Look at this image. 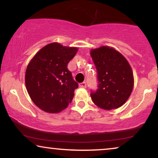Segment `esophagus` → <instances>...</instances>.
<instances>
[{"mask_svg":"<svg viewBox=\"0 0 158 158\" xmlns=\"http://www.w3.org/2000/svg\"><path fill=\"white\" fill-rule=\"evenodd\" d=\"M79 86L81 88H86V83H85V82H83V83H81L79 84Z\"/></svg>","mask_w":158,"mask_h":158,"instance_id":"34e87169","label":"esophagus"}]
</instances>
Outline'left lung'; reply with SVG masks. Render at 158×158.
<instances>
[{
	"label": "left lung",
	"instance_id": "1",
	"mask_svg": "<svg viewBox=\"0 0 158 158\" xmlns=\"http://www.w3.org/2000/svg\"><path fill=\"white\" fill-rule=\"evenodd\" d=\"M97 70L98 88L90 90L97 106L111 110L122 106L134 86L132 70L124 56L113 48L101 47L90 52Z\"/></svg>",
	"mask_w": 158,
	"mask_h": 158
}]
</instances>
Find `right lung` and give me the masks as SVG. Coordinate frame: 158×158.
Wrapping results in <instances>:
<instances>
[{
    "label": "right lung",
    "mask_w": 158,
    "mask_h": 158,
    "mask_svg": "<svg viewBox=\"0 0 158 158\" xmlns=\"http://www.w3.org/2000/svg\"><path fill=\"white\" fill-rule=\"evenodd\" d=\"M76 47L51 43L36 54L28 64L25 83L33 102L47 113H59L72 102L78 84L68 69Z\"/></svg>",
    "instance_id": "1"
}]
</instances>
